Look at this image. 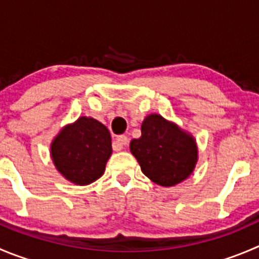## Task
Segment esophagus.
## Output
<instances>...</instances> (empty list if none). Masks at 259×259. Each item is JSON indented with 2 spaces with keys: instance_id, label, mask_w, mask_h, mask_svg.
Masks as SVG:
<instances>
[{
  "instance_id": "34e87169",
  "label": "esophagus",
  "mask_w": 259,
  "mask_h": 259,
  "mask_svg": "<svg viewBox=\"0 0 259 259\" xmlns=\"http://www.w3.org/2000/svg\"><path fill=\"white\" fill-rule=\"evenodd\" d=\"M127 144H128V137L124 136V135H122V136H118L117 139H115V141L113 142V149H114V151H120V150L124 149V146Z\"/></svg>"
}]
</instances>
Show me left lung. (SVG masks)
<instances>
[{"label":"left lung","mask_w":259,"mask_h":259,"mask_svg":"<svg viewBox=\"0 0 259 259\" xmlns=\"http://www.w3.org/2000/svg\"><path fill=\"white\" fill-rule=\"evenodd\" d=\"M130 150L142 173L161 187H173L186 181L198 161L196 139L156 113L145 118L141 137L132 140Z\"/></svg>","instance_id":"1"}]
</instances>
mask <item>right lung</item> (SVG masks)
Returning a JSON list of instances; mask_svg holds the SVG:
<instances>
[{
  "label": "right lung",
  "mask_w": 259,
  "mask_h": 259,
  "mask_svg": "<svg viewBox=\"0 0 259 259\" xmlns=\"http://www.w3.org/2000/svg\"><path fill=\"white\" fill-rule=\"evenodd\" d=\"M112 151L108 128L85 115L61 128L51 144V157L56 169L76 186H88L99 179Z\"/></svg>",
  "instance_id": "add662e5"
}]
</instances>
